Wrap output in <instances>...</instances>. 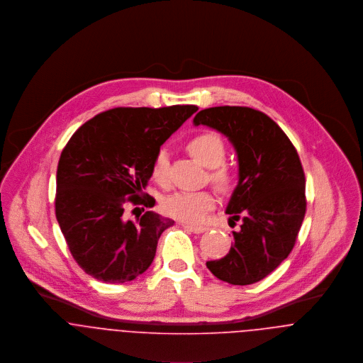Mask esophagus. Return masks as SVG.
Listing matches in <instances>:
<instances>
[{"instance_id":"34e87169","label":"esophagus","mask_w":363,"mask_h":363,"mask_svg":"<svg viewBox=\"0 0 363 363\" xmlns=\"http://www.w3.org/2000/svg\"><path fill=\"white\" fill-rule=\"evenodd\" d=\"M183 228L193 232V233H203L207 230L206 226H194V225H187V223H183Z\"/></svg>"}]
</instances>
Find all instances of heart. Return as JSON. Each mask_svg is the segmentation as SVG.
I'll use <instances>...</instances> for the list:
<instances>
[{
    "instance_id": "obj_1",
    "label": "heart",
    "mask_w": 363,
    "mask_h": 363,
    "mask_svg": "<svg viewBox=\"0 0 363 363\" xmlns=\"http://www.w3.org/2000/svg\"><path fill=\"white\" fill-rule=\"evenodd\" d=\"M187 150L200 163H203L208 169H212L211 179L220 189L229 187L232 182V176L225 167H218L223 163L226 156V148L222 138L215 133H201L193 137ZM167 154L164 150L157 151L152 162V177L157 183H166V172H167ZM215 206V199L208 191H179L169 197H166L162 203V208L166 215L187 222V223H199L203 220L204 215Z\"/></svg>"
}]
</instances>
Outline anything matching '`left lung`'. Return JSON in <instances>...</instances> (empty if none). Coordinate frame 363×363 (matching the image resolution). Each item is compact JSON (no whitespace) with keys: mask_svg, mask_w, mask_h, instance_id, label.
<instances>
[{"mask_svg":"<svg viewBox=\"0 0 363 363\" xmlns=\"http://www.w3.org/2000/svg\"><path fill=\"white\" fill-rule=\"evenodd\" d=\"M194 125H207L230 141L239 182L228 203L229 222L242 219L223 259L208 269L232 285H250L271 274L292 252L305 212V173L281 127L262 111L242 106L204 108Z\"/></svg>","mask_w":363,"mask_h":363,"instance_id":"left-lung-1","label":"left lung"}]
</instances>
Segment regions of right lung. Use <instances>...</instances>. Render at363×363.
Wrapping results in <instances>:
<instances>
[{"label": "right lung", "instance_id": "add662e5", "mask_svg": "<svg viewBox=\"0 0 363 363\" xmlns=\"http://www.w3.org/2000/svg\"><path fill=\"white\" fill-rule=\"evenodd\" d=\"M197 110L194 104L116 107L82 124L67 143L57 166L55 218L88 275L123 284L152 264L162 232L174 220L147 211L133 222L124 209L155 204L144 193L154 157Z\"/></svg>", "mask_w": 363, "mask_h": 363}]
</instances>
